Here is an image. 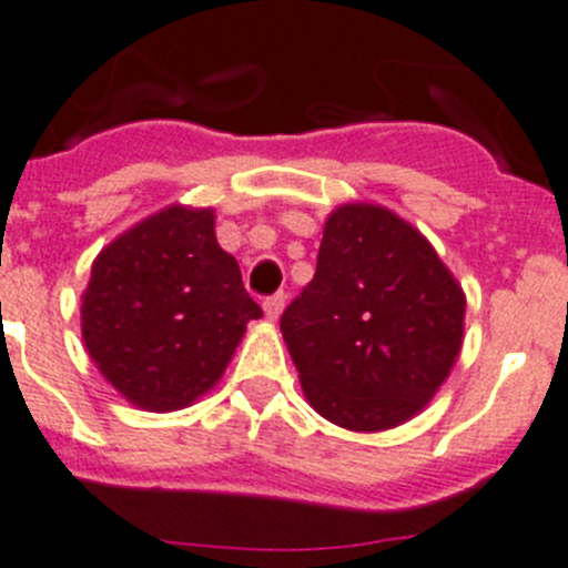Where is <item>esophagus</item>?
<instances>
[{
    "label": "esophagus",
    "instance_id": "1",
    "mask_svg": "<svg viewBox=\"0 0 568 568\" xmlns=\"http://www.w3.org/2000/svg\"><path fill=\"white\" fill-rule=\"evenodd\" d=\"M283 307H285L283 291H277V294H272V296H266V300H263V311H266V316L272 318V322H274V318H280Z\"/></svg>",
    "mask_w": 568,
    "mask_h": 568
}]
</instances>
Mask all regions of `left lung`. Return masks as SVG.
Listing matches in <instances>:
<instances>
[{
    "label": "left lung",
    "instance_id": "1",
    "mask_svg": "<svg viewBox=\"0 0 568 568\" xmlns=\"http://www.w3.org/2000/svg\"><path fill=\"white\" fill-rule=\"evenodd\" d=\"M466 300L430 241L385 207L324 224L316 274L280 318L307 402L338 427L388 430L447 379Z\"/></svg>",
    "mask_w": 568,
    "mask_h": 568
}]
</instances>
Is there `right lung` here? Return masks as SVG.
<instances>
[{
	"instance_id": "add662e5",
	"label": "right lung",
	"mask_w": 568,
	"mask_h": 568,
	"mask_svg": "<svg viewBox=\"0 0 568 568\" xmlns=\"http://www.w3.org/2000/svg\"><path fill=\"white\" fill-rule=\"evenodd\" d=\"M263 311L213 211L166 207L104 246L82 296L88 355L132 405L178 410L205 394Z\"/></svg>"
}]
</instances>
